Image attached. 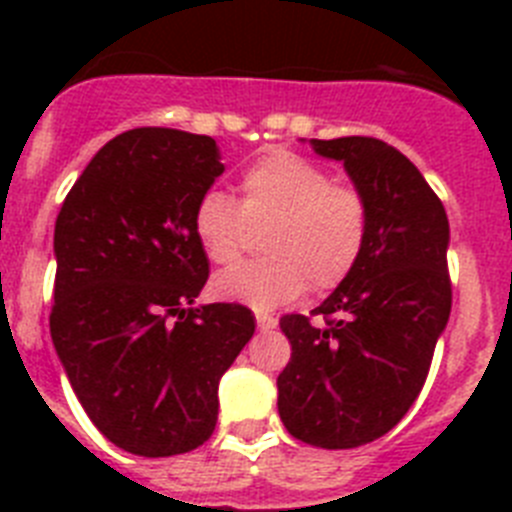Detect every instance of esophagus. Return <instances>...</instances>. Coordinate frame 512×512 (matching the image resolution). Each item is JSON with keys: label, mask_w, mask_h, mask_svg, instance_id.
I'll use <instances>...</instances> for the list:
<instances>
[{"label": "esophagus", "mask_w": 512, "mask_h": 512, "mask_svg": "<svg viewBox=\"0 0 512 512\" xmlns=\"http://www.w3.org/2000/svg\"><path fill=\"white\" fill-rule=\"evenodd\" d=\"M256 325H259L261 333H266V330L277 328V318H274V315H266V312H259V315H256Z\"/></svg>", "instance_id": "1"}]
</instances>
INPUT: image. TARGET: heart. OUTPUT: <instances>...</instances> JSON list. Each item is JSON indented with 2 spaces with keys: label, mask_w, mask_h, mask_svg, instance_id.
Listing matches in <instances>:
<instances>
[{
  "label": "heart",
  "mask_w": 512,
  "mask_h": 512,
  "mask_svg": "<svg viewBox=\"0 0 512 512\" xmlns=\"http://www.w3.org/2000/svg\"><path fill=\"white\" fill-rule=\"evenodd\" d=\"M192 228L207 259L235 266L266 230L256 264L223 271L215 295L271 310L307 287L333 292L359 266L372 230V202L356 184L333 182L325 166L287 148L256 158L241 176V205L210 189L197 200Z\"/></svg>",
  "instance_id": "obj_1"
}]
</instances>
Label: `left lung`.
Returning <instances> with one entry per match:
<instances>
[{
  "instance_id": "8db88e82",
  "label": "left lung",
  "mask_w": 512,
  "mask_h": 512,
  "mask_svg": "<svg viewBox=\"0 0 512 512\" xmlns=\"http://www.w3.org/2000/svg\"><path fill=\"white\" fill-rule=\"evenodd\" d=\"M372 202L359 266L310 315H282L292 356L279 418L297 441L356 449L392 431L423 390L451 312L449 217L410 158L384 140H312ZM312 317H320L312 324Z\"/></svg>"
}]
</instances>
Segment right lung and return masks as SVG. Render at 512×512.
Returning <instances> with one entry per match:
<instances>
[{
    "mask_svg": "<svg viewBox=\"0 0 512 512\" xmlns=\"http://www.w3.org/2000/svg\"><path fill=\"white\" fill-rule=\"evenodd\" d=\"M220 174L210 135L135 128L99 148L56 217L53 346L89 420L130 454L202 446L256 330L238 302L192 307L210 277L192 212Z\"/></svg>",
    "mask_w": 512,
    "mask_h": 512,
    "instance_id": "obj_1",
    "label": "right lung"
}]
</instances>
